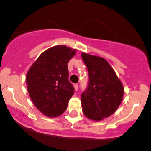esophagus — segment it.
<instances>
[{"label":"esophagus","mask_w":151,"mask_h":151,"mask_svg":"<svg viewBox=\"0 0 151 151\" xmlns=\"http://www.w3.org/2000/svg\"><path fill=\"white\" fill-rule=\"evenodd\" d=\"M74 88H75L76 91H78V85L77 83H76V84L74 85Z\"/></svg>","instance_id":"1"}]
</instances>
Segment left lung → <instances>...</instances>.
<instances>
[{
	"label": "left lung",
	"instance_id": "obj_1",
	"mask_svg": "<svg viewBox=\"0 0 151 151\" xmlns=\"http://www.w3.org/2000/svg\"><path fill=\"white\" fill-rule=\"evenodd\" d=\"M88 72V83L81 94L82 110L88 119L101 121L120 105L124 89L109 63L102 57L82 53Z\"/></svg>",
	"mask_w": 151,
	"mask_h": 151
}]
</instances>
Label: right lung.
<instances>
[{"label": "right lung", "mask_w": 151, "mask_h": 151, "mask_svg": "<svg viewBox=\"0 0 151 151\" xmlns=\"http://www.w3.org/2000/svg\"><path fill=\"white\" fill-rule=\"evenodd\" d=\"M76 50L64 45L43 52L29 69L26 77L32 102L47 117H57L66 110L74 94L68 63Z\"/></svg>", "instance_id": "add662e5"}]
</instances>
